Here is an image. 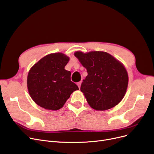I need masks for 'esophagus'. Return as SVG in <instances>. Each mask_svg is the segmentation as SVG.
Returning a JSON list of instances; mask_svg holds the SVG:
<instances>
[{"label": "esophagus", "mask_w": 154, "mask_h": 154, "mask_svg": "<svg viewBox=\"0 0 154 154\" xmlns=\"http://www.w3.org/2000/svg\"><path fill=\"white\" fill-rule=\"evenodd\" d=\"M77 85H78V87H79V88H80V87H81V85H82V82H78V83H77Z\"/></svg>", "instance_id": "esophagus-1"}]
</instances>
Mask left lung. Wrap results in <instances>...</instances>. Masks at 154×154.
<instances>
[{"label": "left lung", "instance_id": "left-lung-1", "mask_svg": "<svg viewBox=\"0 0 154 154\" xmlns=\"http://www.w3.org/2000/svg\"><path fill=\"white\" fill-rule=\"evenodd\" d=\"M75 56L87 70L80 90L90 106L103 111L119 104L125 96L128 82L124 66L103 51H77Z\"/></svg>", "mask_w": 154, "mask_h": 154}]
</instances>
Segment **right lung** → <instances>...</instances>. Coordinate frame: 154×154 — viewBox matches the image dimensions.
Returning <instances> with one entry per match:
<instances>
[{"instance_id": "1", "label": "right lung", "mask_w": 154, "mask_h": 154, "mask_svg": "<svg viewBox=\"0 0 154 154\" xmlns=\"http://www.w3.org/2000/svg\"><path fill=\"white\" fill-rule=\"evenodd\" d=\"M69 60L63 53L48 54L29 70V93L35 103L50 110L61 108L78 86L71 81V72L64 69Z\"/></svg>"}]
</instances>
